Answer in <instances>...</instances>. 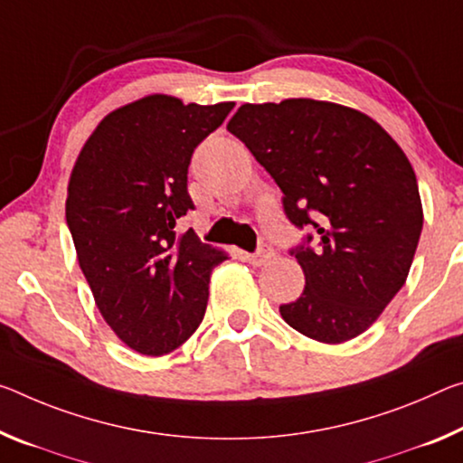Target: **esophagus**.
<instances>
[{
	"label": "esophagus",
	"instance_id": "obj_1",
	"mask_svg": "<svg viewBox=\"0 0 463 463\" xmlns=\"http://www.w3.org/2000/svg\"><path fill=\"white\" fill-rule=\"evenodd\" d=\"M243 260H245L247 263H251V266L260 268V266H263V263L271 260V247L263 245V247H260V251H255V253H245V255H243Z\"/></svg>",
	"mask_w": 463,
	"mask_h": 463
}]
</instances>
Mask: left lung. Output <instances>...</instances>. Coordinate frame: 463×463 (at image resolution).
Returning <instances> with one entry per match:
<instances>
[{"label":"left lung","mask_w":463,"mask_h":463,"mask_svg":"<svg viewBox=\"0 0 463 463\" xmlns=\"http://www.w3.org/2000/svg\"><path fill=\"white\" fill-rule=\"evenodd\" d=\"M226 129L284 194V212L319 245L297 247L305 290L280 315L311 340L366 332L408 278L422 231L414 168L369 115L315 99L245 102ZM311 241V237H307Z\"/></svg>","instance_id":"left-lung-1"}]
</instances>
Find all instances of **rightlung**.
<instances>
[{
  "label": "right lung",
  "instance_id": "right-lung-1",
  "mask_svg": "<svg viewBox=\"0 0 463 463\" xmlns=\"http://www.w3.org/2000/svg\"><path fill=\"white\" fill-rule=\"evenodd\" d=\"M234 102L148 94L102 117L73 163L65 220L94 303L131 350L160 356L202 324L210 274L229 260L194 231L187 168Z\"/></svg>",
  "mask_w": 463,
  "mask_h": 463
}]
</instances>
